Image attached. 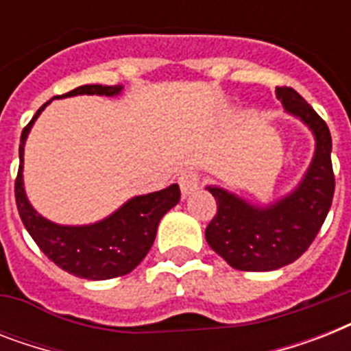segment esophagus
Returning a JSON list of instances; mask_svg holds the SVG:
<instances>
[{"label":"esophagus","instance_id":"obj_1","mask_svg":"<svg viewBox=\"0 0 351 351\" xmlns=\"http://www.w3.org/2000/svg\"><path fill=\"white\" fill-rule=\"evenodd\" d=\"M178 184H180L182 197L187 198L191 197L193 193L198 191V187H200V178H198L197 173L186 171V173H182L180 178H178Z\"/></svg>","mask_w":351,"mask_h":351}]
</instances>
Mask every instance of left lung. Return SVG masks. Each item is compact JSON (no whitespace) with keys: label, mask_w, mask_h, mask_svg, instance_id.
Instances as JSON below:
<instances>
[{"label":"left lung","mask_w":351,"mask_h":351,"mask_svg":"<svg viewBox=\"0 0 351 351\" xmlns=\"http://www.w3.org/2000/svg\"><path fill=\"white\" fill-rule=\"evenodd\" d=\"M275 95L284 112L302 121L315 140L310 165L297 186L266 204L251 202L222 186H206L219 209L206 228V240L240 271H273L297 261L324 224L335 191L328 125L291 87H277Z\"/></svg>","instance_id":"obj_1"}]
</instances>
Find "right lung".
<instances>
[{
  "instance_id": "right-lung-1",
  "label": "right lung",
  "mask_w": 351,
  "mask_h": 351,
  "mask_svg": "<svg viewBox=\"0 0 351 351\" xmlns=\"http://www.w3.org/2000/svg\"><path fill=\"white\" fill-rule=\"evenodd\" d=\"M123 85L87 84L63 96H54L52 100L71 98V96H109L121 95ZM38 109L34 118L21 132L19 140V171L16 178V206L21 222L29 234L34 239L43 253L63 271L87 280H107L131 273L151 250L156 237V230L162 217L180 202L178 184L165 187L162 191L136 195L123 202L117 211L106 219L90 224L67 226L56 224L38 213L30 204L23 180L25 143L34 121L40 118L49 104Z\"/></svg>"
}]
</instances>
